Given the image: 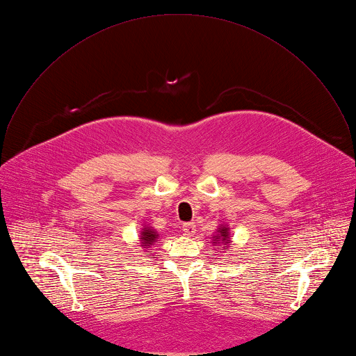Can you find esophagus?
Segmentation results:
<instances>
[{"label":"esophagus","mask_w":356,"mask_h":356,"mask_svg":"<svg viewBox=\"0 0 356 356\" xmlns=\"http://www.w3.org/2000/svg\"><path fill=\"white\" fill-rule=\"evenodd\" d=\"M182 231H184V234L188 235V236L193 235V234L196 232V225H195V222H184V224H182Z\"/></svg>","instance_id":"obj_1"}]
</instances>
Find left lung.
<instances>
[{"label":"left lung","instance_id":"obj_1","mask_svg":"<svg viewBox=\"0 0 356 356\" xmlns=\"http://www.w3.org/2000/svg\"><path fill=\"white\" fill-rule=\"evenodd\" d=\"M218 231H220V235H221L224 239L228 236V234H227V229H225L224 227H221V229H218ZM216 239H217V236H216Z\"/></svg>","mask_w":356,"mask_h":356}]
</instances>
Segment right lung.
Masks as SVG:
<instances>
[{"label": "right lung", "instance_id": "right-lung-1", "mask_svg": "<svg viewBox=\"0 0 356 356\" xmlns=\"http://www.w3.org/2000/svg\"><path fill=\"white\" fill-rule=\"evenodd\" d=\"M143 236H142V239H143V246H149V243H152L154 239H156V234L154 232H152L150 229H145L143 231V234H142Z\"/></svg>", "mask_w": 356, "mask_h": 356}]
</instances>
